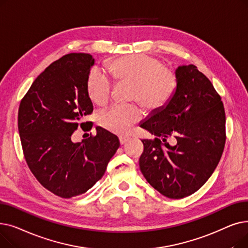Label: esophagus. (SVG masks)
<instances>
[{"label":"esophagus","instance_id":"1","mask_svg":"<svg viewBox=\"0 0 248 248\" xmlns=\"http://www.w3.org/2000/svg\"><path fill=\"white\" fill-rule=\"evenodd\" d=\"M128 140H129L128 138H125V137H121V138H120V142H121V145H124V144H125V142H126Z\"/></svg>","mask_w":248,"mask_h":248}]
</instances>
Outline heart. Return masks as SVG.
<instances>
[{
    "instance_id": "1",
    "label": "heart",
    "mask_w": 248,
    "mask_h": 248,
    "mask_svg": "<svg viewBox=\"0 0 248 248\" xmlns=\"http://www.w3.org/2000/svg\"><path fill=\"white\" fill-rule=\"evenodd\" d=\"M108 69L116 83L132 84L131 98L148 110H159L173 98L178 76L175 70L165 63L146 54H132L116 58L108 63ZM113 83L99 69L91 71L87 81L88 96L96 106L102 107L109 101ZM142 110L136 104H116L98 116L99 124L108 131L124 135L140 121Z\"/></svg>"
}]
</instances>
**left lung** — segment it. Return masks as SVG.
<instances>
[{
	"instance_id": "1",
	"label": "left lung",
	"mask_w": 248,
	"mask_h": 248,
	"mask_svg": "<svg viewBox=\"0 0 248 248\" xmlns=\"http://www.w3.org/2000/svg\"><path fill=\"white\" fill-rule=\"evenodd\" d=\"M177 90L167 106L140 124L155 136L142 140L140 169L164 196L181 199L198 191L222 155L225 110L213 84L193 64L179 66ZM169 137L174 146L168 145Z\"/></svg>"
}]
</instances>
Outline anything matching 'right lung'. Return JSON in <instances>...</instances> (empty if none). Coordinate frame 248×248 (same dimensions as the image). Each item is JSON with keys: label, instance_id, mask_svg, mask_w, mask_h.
<instances>
[{"label": "right lung", "instance_id": "right-lung-1", "mask_svg": "<svg viewBox=\"0 0 248 248\" xmlns=\"http://www.w3.org/2000/svg\"><path fill=\"white\" fill-rule=\"evenodd\" d=\"M94 58L69 53L51 63L20 102L18 128L24 157L45 189L70 199L85 193L106 173L120 147L116 136L96 127V136L74 142L83 119L93 111L87 81Z\"/></svg>", "mask_w": 248, "mask_h": 248}]
</instances>
